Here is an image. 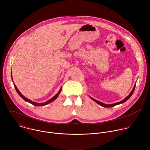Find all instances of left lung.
I'll return each mask as SVG.
<instances>
[{
    "mask_svg": "<svg viewBox=\"0 0 150 150\" xmlns=\"http://www.w3.org/2000/svg\"><path fill=\"white\" fill-rule=\"evenodd\" d=\"M135 85H136V84H135V85H134V88H133L132 91L131 92V93H130L129 95H128V96H127V97H126L124 100H123L122 101H120V102H118V103H114V104H106L103 103H101V102H100V101H97V100H96L93 98L92 97H90V98H91L93 100H94L95 102H96L97 104H100V105L104 107V108H112V107H114V106H115V105H118V104H122V103L125 102L126 101H127L128 99H129V98L131 97V96L132 95V94H133L134 92V90H135Z\"/></svg>",
    "mask_w": 150,
    "mask_h": 150,
    "instance_id": "8db88e82",
    "label": "left lung"
}]
</instances>
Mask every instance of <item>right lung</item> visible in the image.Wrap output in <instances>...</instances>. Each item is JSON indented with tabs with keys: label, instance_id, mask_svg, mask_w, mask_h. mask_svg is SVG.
<instances>
[{
	"label": "right lung",
	"instance_id": "obj_1",
	"mask_svg": "<svg viewBox=\"0 0 150 150\" xmlns=\"http://www.w3.org/2000/svg\"><path fill=\"white\" fill-rule=\"evenodd\" d=\"M12 80H13V79H12ZM14 87H15V88L16 92L18 93V94L21 97H22L25 101L28 102V103H31V104H33V105H37V106H43V105H45L48 104L49 103H50L53 101L54 100H56V99L57 98V97H58V96L59 95V94H60V91H61V90H62V88H61L59 90V92H58L53 97H52L51 99H50L49 100L47 101L46 102H45V103H36V102H33V101H31V100L28 99L27 98H26L25 97H24L22 94H21V93H20V91L18 90V88H17L16 85H15V83H14Z\"/></svg>",
	"mask_w": 150,
	"mask_h": 150
}]
</instances>
